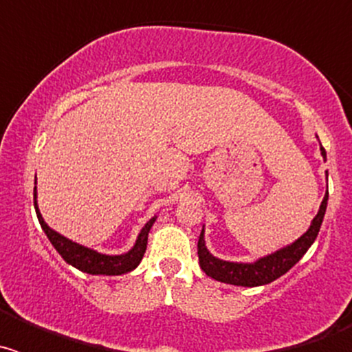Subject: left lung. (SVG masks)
Segmentation results:
<instances>
[{
  "label": "left lung",
  "instance_id": "1",
  "mask_svg": "<svg viewBox=\"0 0 352 352\" xmlns=\"http://www.w3.org/2000/svg\"><path fill=\"white\" fill-rule=\"evenodd\" d=\"M321 155L322 158H326L324 148H321ZM326 204H328V190H326L324 199H322L321 208H319L312 223H310L309 231L300 236L294 243L276 250L275 254L261 257L256 263H229V261H222L219 257L211 256L210 250L206 248V243H204L203 229L197 241L199 264H201V268L208 276H211L214 280L223 282V284L243 285V287H257V285L270 284V282L276 280L284 273H287L305 256V252L312 247L317 234H319V229H321L322 219H324Z\"/></svg>",
  "mask_w": 352,
  "mask_h": 352
}]
</instances>
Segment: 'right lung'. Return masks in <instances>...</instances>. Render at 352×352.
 <instances>
[{"mask_svg":"<svg viewBox=\"0 0 352 352\" xmlns=\"http://www.w3.org/2000/svg\"><path fill=\"white\" fill-rule=\"evenodd\" d=\"M35 210L43 232L47 234L49 241L58 250V254L68 264H72L74 268L80 270L84 273H89V275H123V273H129L138 268L139 263L142 261V256H144L146 245H148V232L151 229V226L155 223V220H157V217H153V219H149V222H146V226L139 232L135 245L126 254H121V256H105V254L91 250L88 247H82V245L65 238L60 232L52 231L51 227L45 223V220L42 219V214H40L38 204H36V186Z\"/></svg>","mask_w":352,"mask_h":352,"instance_id":"obj_1","label":"right lung"}]
</instances>
